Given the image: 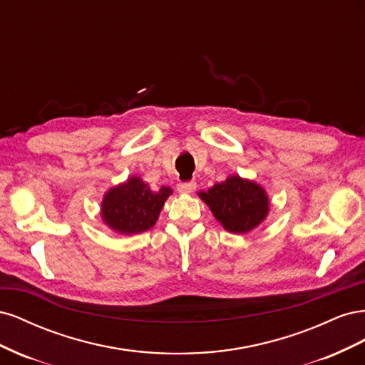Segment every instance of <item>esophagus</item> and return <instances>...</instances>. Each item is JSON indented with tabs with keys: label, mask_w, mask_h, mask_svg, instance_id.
Masks as SVG:
<instances>
[{
	"label": "esophagus",
	"mask_w": 365,
	"mask_h": 365,
	"mask_svg": "<svg viewBox=\"0 0 365 365\" xmlns=\"http://www.w3.org/2000/svg\"><path fill=\"white\" fill-rule=\"evenodd\" d=\"M176 189H178V192H180V193H182V195L193 193V192H195V189H196V182H195V181L180 182V184H178V187H176Z\"/></svg>",
	"instance_id": "1"
}]
</instances>
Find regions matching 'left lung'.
Masks as SVG:
<instances>
[{
	"mask_svg": "<svg viewBox=\"0 0 365 365\" xmlns=\"http://www.w3.org/2000/svg\"><path fill=\"white\" fill-rule=\"evenodd\" d=\"M197 196L212 210L217 222L230 233L245 235L257 228L269 213L267 190L252 180L230 175Z\"/></svg>",
	"mask_w": 365,
	"mask_h": 365,
	"instance_id": "left-lung-1",
	"label": "left lung"
}]
</instances>
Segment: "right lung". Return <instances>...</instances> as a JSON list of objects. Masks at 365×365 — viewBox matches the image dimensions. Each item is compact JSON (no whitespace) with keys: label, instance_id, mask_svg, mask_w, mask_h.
I'll return each mask as SVG.
<instances>
[{"label":"right lung","instance_id":"right-lung-1","mask_svg":"<svg viewBox=\"0 0 365 365\" xmlns=\"http://www.w3.org/2000/svg\"><path fill=\"white\" fill-rule=\"evenodd\" d=\"M172 193L173 190L168 185L152 190L140 176H129L103 195L101 205L103 224L123 236L148 231L157 224L164 202Z\"/></svg>","mask_w":365,"mask_h":365}]
</instances>
